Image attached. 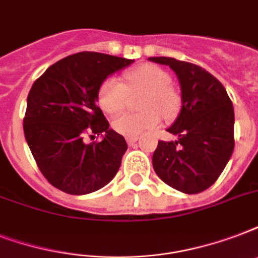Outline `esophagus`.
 I'll return each mask as SVG.
<instances>
[{
    "mask_svg": "<svg viewBox=\"0 0 258 258\" xmlns=\"http://www.w3.org/2000/svg\"><path fill=\"white\" fill-rule=\"evenodd\" d=\"M125 141H127V143H128L130 146H133L134 143L138 141V137H128L127 139H125Z\"/></svg>",
    "mask_w": 258,
    "mask_h": 258,
    "instance_id": "34e87169",
    "label": "esophagus"
}]
</instances>
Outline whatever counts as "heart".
I'll return each instance as SVG.
<instances>
[{"label":"heart","mask_w":258,"mask_h":258,"mask_svg":"<svg viewBox=\"0 0 258 258\" xmlns=\"http://www.w3.org/2000/svg\"><path fill=\"white\" fill-rule=\"evenodd\" d=\"M125 84L116 78H107L97 91V101L107 113L123 111L128 100V93H142L137 113H123L113 119L112 128L124 137H138L146 130L159 124L161 115L171 119L178 113L180 96L170 84L171 76L161 67L141 64L124 74Z\"/></svg>","instance_id":"1"}]
</instances>
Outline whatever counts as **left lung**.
<instances>
[{"mask_svg": "<svg viewBox=\"0 0 258 258\" xmlns=\"http://www.w3.org/2000/svg\"><path fill=\"white\" fill-rule=\"evenodd\" d=\"M169 66L182 89V109L167 131L175 142H158L153 155L157 175L186 194L212 186L234 149V111L224 86L202 67L172 57H150Z\"/></svg>", "mask_w": 258, "mask_h": 258, "instance_id": "left-lung-1", "label": "left lung"}]
</instances>
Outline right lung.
I'll list each match as a JSON object with an SVG mask.
<instances>
[{"label": "right lung", "instance_id": "obj_1", "mask_svg": "<svg viewBox=\"0 0 258 258\" xmlns=\"http://www.w3.org/2000/svg\"><path fill=\"white\" fill-rule=\"evenodd\" d=\"M134 60L97 52H80L50 66L28 95L24 134L38 169L58 190L83 196L96 191L116 175L127 143L96 104L108 75ZM104 135L86 144V136Z\"/></svg>", "mask_w": 258, "mask_h": 258}]
</instances>
